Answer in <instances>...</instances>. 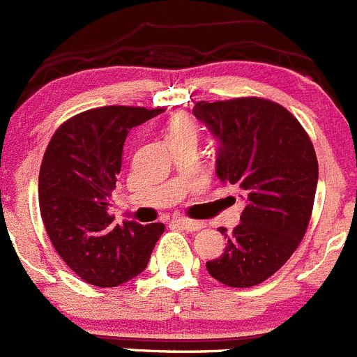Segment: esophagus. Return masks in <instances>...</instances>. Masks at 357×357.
Returning <instances> with one entry per match:
<instances>
[{"label": "esophagus", "instance_id": "esophagus-1", "mask_svg": "<svg viewBox=\"0 0 357 357\" xmlns=\"http://www.w3.org/2000/svg\"><path fill=\"white\" fill-rule=\"evenodd\" d=\"M176 224L181 225L185 231H190V232H195V231H201L202 227H204V224L202 222H197V220H188V218H176L174 220Z\"/></svg>", "mask_w": 357, "mask_h": 357}]
</instances>
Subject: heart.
Returning a JSON list of instances; mask_svg holds the SVG:
<instances>
[{
	"label": "heart",
	"instance_id": "1",
	"mask_svg": "<svg viewBox=\"0 0 357 357\" xmlns=\"http://www.w3.org/2000/svg\"><path fill=\"white\" fill-rule=\"evenodd\" d=\"M197 139L199 137V125L192 116L186 112H178L169 119L165 126V141H178V139Z\"/></svg>",
	"mask_w": 357,
	"mask_h": 357
}]
</instances>
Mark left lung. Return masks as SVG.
Masks as SVG:
<instances>
[{
	"instance_id": "obj_1",
	"label": "left lung",
	"mask_w": 357,
	"mask_h": 357,
	"mask_svg": "<svg viewBox=\"0 0 357 357\" xmlns=\"http://www.w3.org/2000/svg\"><path fill=\"white\" fill-rule=\"evenodd\" d=\"M195 118L220 141L216 174L246 199L224 255L206 262L229 287H254L291 259L308 229L319 179L317 155L301 123L261 96L197 102Z\"/></svg>"
}]
</instances>
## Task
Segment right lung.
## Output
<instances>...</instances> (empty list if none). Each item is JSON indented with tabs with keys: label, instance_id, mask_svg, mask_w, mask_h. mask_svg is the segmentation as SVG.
Wrapping results in <instances>:
<instances>
[{
	"label": "right lung",
	"instance_id": "add662e5",
	"mask_svg": "<svg viewBox=\"0 0 357 357\" xmlns=\"http://www.w3.org/2000/svg\"><path fill=\"white\" fill-rule=\"evenodd\" d=\"M165 109L105 105L66 119L49 141L38 176L40 215L59 257L86 284L116 287L148 266L163 224H114L107 206L133 126Z\"/></svg>",
	"mask_w": 357,
	"mask_h": 357
}]
</instances>
